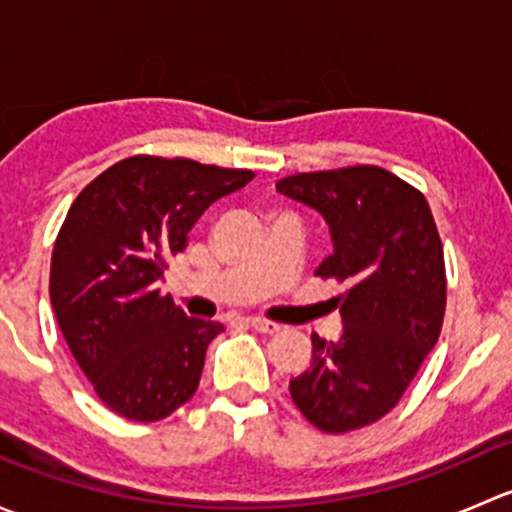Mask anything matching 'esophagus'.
Masks as SVG:
<instances>
[{"label": "esophagus", "instance_id": "obj_1", "mask_svg": "<svg viewBox=\"0 0 512 512\" xmlns=\"http://www.w3.org/2000/svg\"><path fill=\"white\" fill-rule=\"evenodd\" d=\"M247 324H250L252 329H257V332H262V334L280 332V324L270 322V319H262V317H247Z\"/></svg>", "mask_w": 512, "mask_h": 512}]
</instances>
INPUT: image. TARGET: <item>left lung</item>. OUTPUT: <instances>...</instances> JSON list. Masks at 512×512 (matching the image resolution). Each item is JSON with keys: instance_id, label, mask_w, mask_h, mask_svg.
<instances>
[{"instance_id": "1", "label": "left lung", "mask_w": 512, "mask_h": 512, "mask_svg": "<svg viewBox=\"0 0 512 512\" xmlns=\"http://www.w3.org/2000/svg\"><path fill=\"white\" fill-rule=\"evenodd\" d=\"M277 190L322 215L334 250L317 275L347 285L337 297L342 337L312 334V364L289 394L319 431H356L399 404L436 347L446 312L441 237L426 198L376 165L289 175Z\"/></svg>"}]
</instances>
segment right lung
Listing matches in <instances>:
<instances>
[{
    "instance_id": "add662e5",
    "label": "right lung",
    "mask_w": 512,
    "mask_h": 512,
    "mask_svg": "<svg viewBox=\"0 0 512 512\" xmlns=\"http://www.w3.org/2000/svg\"><path fill=\"white\" fill-rule=\"evenodd\" d=\"M252 170L133 156L91 180L69 208L49 297L98 399L131 421H160L195 394L220 322L188 317L158 282L195 220L245 188Z\"/></svg>"
}]
</instances>
